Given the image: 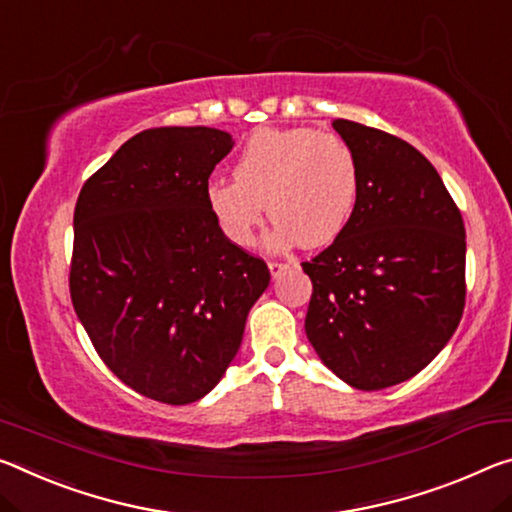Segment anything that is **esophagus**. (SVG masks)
Wrapping results in <instances>:
<instances>
[{"mask_svg": "<svg viewBox=\"0 0 512 512\" xmlns=\"http://www.w3.org/2000/svg\"><path fill=\"white\" fill-rule=\"evenodd\" d=\"M287 269V264L285 262H269V271H271V275L273 278H278V275Z\"/></svg>", "mask_w": 512, "mask_h": 512, "instance_id": "esophagus-1", "label": "esophagus"}]
</instances>
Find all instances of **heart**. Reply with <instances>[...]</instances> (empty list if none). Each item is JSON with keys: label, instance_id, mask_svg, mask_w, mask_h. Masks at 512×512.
<instances>
[{"label": "heart", "instance_id": "1", "mask_svg": "<svg viewBox=\"0 0 512 512\" xmlns=\"http://www.w3.org/2000/svg\"><path fill=\"white\" fill-rule=\"evenodd\" d=\"M360 166L351 145L319 129H259L243 145L234 180H212L207 207L223 234L250 246L264 212L273 239L307 248L328 246L351 223Z\"/></svg>", "mask_w": 512, "mask_h": 512}]
</instances>
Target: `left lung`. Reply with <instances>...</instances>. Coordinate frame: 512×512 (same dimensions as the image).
<instances>
[{
	"label": "left lung",
	"instance_id": "1",
	"mask_svg": "<svg viewBox=\"0 0 512 512\" xmlns=\"http://www.w3.org/2000/svg\"><path fill=\"white\" fill-rule=\"evenodd\" d=\"M360 166L346 230L303 262L312 280L305 332L355 389L399 385L426 367L465 310V225L431 161L410 143L332 120Z\"/></svg>",
	"mask_w": 512,
	"mask_h": 512
}]
</instances>
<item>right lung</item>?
Returning <instances> with one entry per match:
<instances>
[{
    "label": "right lung",
    "mask_w": 512,
    "mask_h": 512,
    "mask_svg": "<svg viewBox=\"0 0 512 512\" xmlns=\"http://www.w3.org/2000/svg\"><path fill=\"white\" fill-rule=\"evenodd\" d=\"M232 145L214 127L145 129L77 198L70 298L81 326L125 385L168 405L212 392L271 280L207 207L209 175Z\"/></svg>",
    "instance_id": "obj_1"
}]
</instances>
